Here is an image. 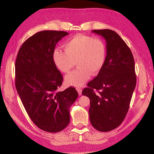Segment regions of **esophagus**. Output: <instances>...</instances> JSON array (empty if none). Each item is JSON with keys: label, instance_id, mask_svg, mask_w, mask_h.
Masks as SVG:
<instances>
[{"label": "esophagus", "instance_id": "esophagus-1", "mask_svg": "<svg viewBox=\"0 0 154 154\" xmlns=\"http://www.w3.org/2000/svg\"><path fill=\"white\" fill-rule=\"evenodd\" d=\"M77 91H78V94H79V95H82V88H80V87H78L77 88Z\"/></svg>", "mask_w": 154, "mask_h": 154}]
</instances>
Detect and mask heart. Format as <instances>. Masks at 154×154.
I'll list each match as a JSON object with an SVG mask.
<instances>
[{"label":"heart","mask_w":154,"mask_h":154,"mask_svg":"<svg viewBox=\"0 0 154 154\" xmlns=\"http://www.w3.org/2000/svg\"><path fill=\"white\" fill-rule=\"evenodd\" d=\"M64 51L56 49L53 60L60 71L68 73L75 66L78 67L66 77L68 85L81 86L91 76L97 75L105 62L106 49L104 41L99 37L78 35L68 39L63 45Z\"/></svg>","instance_id":"1"}]
</instances>
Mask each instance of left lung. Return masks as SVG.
Instances as JSON below:
<instances>
[{
	"label": "left lung",
	"mask_w": 154,
	"mask_h": 154,
	"mask_svg": "<svg viewBox=\"0 0 154 154\" xmlns=\"http://www.w3.org/2000/svg\"><path fill=\"white\" fill-rule=\"evenodd\" d=\"M106 41V56L97 76L82 94L90 99L92 127L100 132L117 128L124 120L136 85L132 53L119 35L110 29L93 30Z\"/></svg>",
	"instance_id": "left-lung-1"
}]
</instances>
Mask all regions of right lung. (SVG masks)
I'll list each match as a JSON object with an SVG mask.
<instances>
[{"mask_svg":"<svg viewBox=\"0 0 154 154\" xmlns=\"http://www.w3.org/2000/svg\"><path fill=\"white\" fill-rule=\"evenodd\" d=\"M67 35L62 31L36 32L22 44L15 62V86L22 104L35 125L51 133L67 127L69 109L78 96L72 87L57 91L63 76L53 53L56 44Z\"/></svg>","mask_w":154,"mask_h":154,"instance_id":"1","label":"right lung"}]
</instances>
